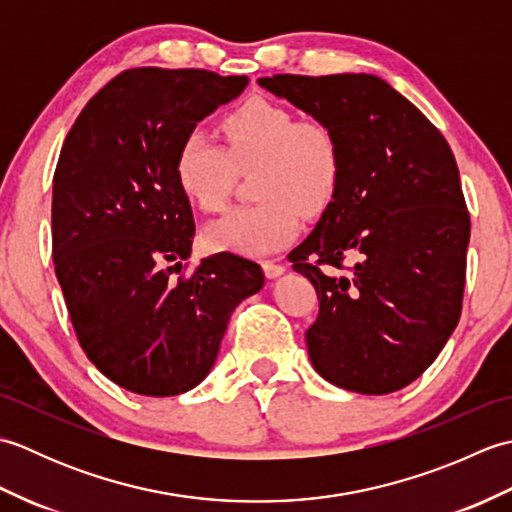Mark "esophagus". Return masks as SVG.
<instances>
[{
  "label": "esophagus",
  "instance_id": "34e87169",
  "mask_svg": "<svg viewBox=\"0 0 512 512\" xmlns=\"http://www.w3.org/2000/svg\"><path fill=\"white\" fill-rule=\"evenodd\" d=\"M262 270H264V275L268 277V279H275V277H279L281 273H284V266L281 264H277V262H262Z\"/></svg>",
  "mask_w": 512,
  "mask_h": 512
}]
</instances>
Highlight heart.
<instances>
[{"instance_id": "1", "label": "heart", "mask_w": 512, "mask_h": 512, "mask_svg": "<svg viewBox=\"0 0 512 512\" xmlns=\"http://www.w3.org/2000/svg\"><path fill=\"white\" fill-rule=\"evenodd\" d=\"M224 145L202 132L184 136L173 160L178 189L204 213L231 198L237 171H253L257 204L239 206L204 228L215 253L268 255L295 242L303 215H319L341 182V145L319 118H297L286 105L253 96L222 121Z\"/></svg>"}]
</instances>
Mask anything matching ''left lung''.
Instances as JSON below:
<instances>
[{
  "label": "left lung",
  "mask_w": 512,
  "mask_h": 512,
  "mask_svg": "<svg viewBox=\"0 0 512 512\" xmlns=\"http://www.w3.org/2000/svg\"><path fill=\"white\" fill-rule=\"evenodd\" d=\"M259 85L328 123L341 145L334 200L288 255L319 297L310 361L356 394L398 391L460 321L471 220L453 151L374 74H273Z\"/></svg>",
  "instance_id": "left-lung-1"
}]
</instances>
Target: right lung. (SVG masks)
Wrapping results in <instances>:
<instances>
[{"label": "right lung", "instance_id": "1", "mask_svg": "<svg viewBox=\"0 0 512 512\" xmlns=\"http://www.w3.org/2000/svg\"><path fill=\"white\" fill-rule=\"evenodd\" d=\"M246 85L209 70L132 68L65 136L52 178L54 273L85 356L134 394L202 383L233 310L264 286L259 264L233 253L184 273L195 224L173 176L184 136Z\"/></svg>", "mask_w": 512, "mask_h": 512}]
</instances>
